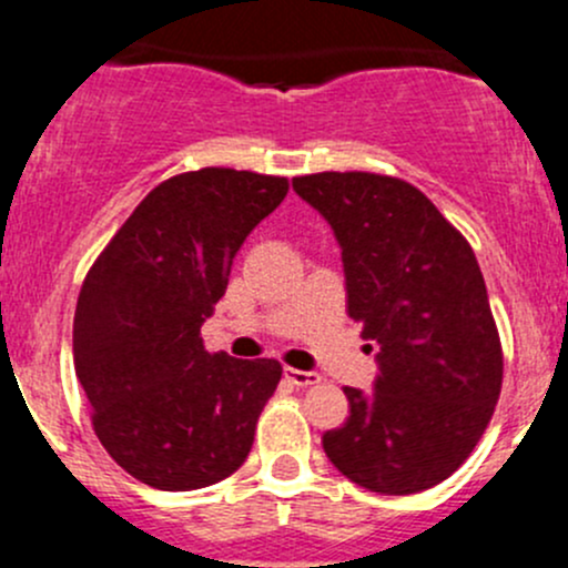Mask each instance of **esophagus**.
Segmentation results:
<instances>
[{
    "label": "esophagus",
    "mask_w": 568,
    "mask_h": 568,
    "mask_svg": "<svg viewBox=\"0 0 568 568\" xmlns=\"http://www.w3.org/2000/svg\"><path fill=\"white\" fill-rule=\"evenodd\" d=\"M285 379H288L291 385H296V387H313V385H318V382H321V376L316 374V371L285 368Z\"/></svg>",
    "instance_id": "obj_1"
}]
</instances>
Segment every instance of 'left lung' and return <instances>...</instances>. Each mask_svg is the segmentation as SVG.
<instances>
[{
	"label": "left lung",
	"mask_w": 568,
	"mask_h": 568,
	"mask_svg": "<svg viewBox=\"0 0 568 568\" xmlns=\"http://www.w3.org/2000/svg\"><path fill=\"white\" fill-rule=\"evenodd\" d=\"M335 231L348 318L376 343L374 393L343 387L348 420L324 454L354 484L415 495L443 484L484 437L503 385V348L467 239L400 178H294Z\"/></svg>",
	"instance_id": "left-lung-1"
}]
</instances>
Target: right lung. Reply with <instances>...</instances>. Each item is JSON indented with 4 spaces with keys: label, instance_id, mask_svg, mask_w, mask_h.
Wrapping results in <instances>:
<instances>
[{
    "label": "right lung",
    "instance_id": "add662e5",
    "mask_svg": "<svg viewBox=\"0 0 568 568\" xmlns=\"http://www.w3.org/2000/svg\"><path fill=\"white\" fill-rule=\"evenodd\" d=\"M285 194V178L250 170L168 178L84 277L73 365L95 437L153 489H203L250 456L283 365L209 354L200 326L225 296L244 239Z\"/></svg>",
    "mask_w": 568,
    "mask_h": 568
}]
</instances>
